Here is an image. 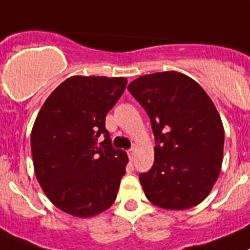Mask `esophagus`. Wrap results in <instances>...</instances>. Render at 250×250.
Masks as SVG:
<instances>
[{
    "label": "esophagus",
    "instance_id": "1",
    "mask_svg": "<svg viewBox=\"0 0 250 250\" xmlns=\"http://www.w3.org/2000/svg\"><path fill=\"white\" fill-rule=\"evenodd\" d=\"M127 156H129V160L131 161L134 158V156H135V149L134 148H131V149L127 150Z\"/></svg>",
    "mask_w": 250,
    "mask_h": 250
}]
</instances>
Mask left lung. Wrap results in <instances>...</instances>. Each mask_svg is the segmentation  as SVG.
<instances>
[{
	"instance_id": "1",
	"label": "left lung",
	"mask_w": 250,
	"mask_h": 250,
	"mask_svg": "<svg viewBox=\"0 0 250 250\" xmlns=\"http://www.w3.org/2000/svg\"><path fill=\"white\" fill-rule=\"evenodd\" d=\"M150 119L153 166L139 175L148 201L170 211L197 206L221 172L225 131L208 94L177 71L143 75L127 85Z\"/></svg>"
}]
</instances>
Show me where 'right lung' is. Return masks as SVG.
I'll return each mask as SVG.
<instances>
[{"label": "right lung", "instance_id": "obj_1", "mask_svg": "<svg viewBox=\"0 0 250 250\" xmlns=\"http://www.w3.org/2000/svg\"><path fill=\"white\" fill-rule=\"evenodd\" d=\"M126 78L71 76L43 103L30 135L34 172L56 207L85 218L111 207L129 158L111 146L107 112ZM105 140L98 143V138Z\"/></svg>", "mask_w": 250, "mask_h": 250}]
</instances>
